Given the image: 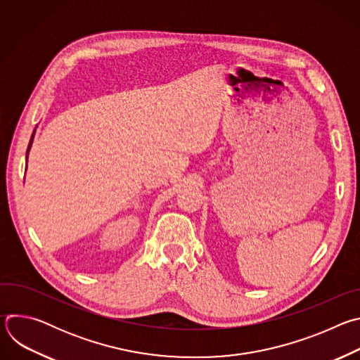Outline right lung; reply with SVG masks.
<instances>
[{
  "instance_id": "add662e5",
  "label": "right lung",
  "mask_w": 360,
  "mask_h": 360,
  "mask_svg": "<svg viewBox=\"0 0 360 360\" xmlns=\"http://www.w3.org/2000/svg\"><path fill=\"white\" fill-rule=\"evenodd\" d=\"M35 132V131H34ZM32 136H34V134H32ZM32 136H31V141H30V145H28V149H27V155H28V150H30V148H31V143H32Z\"/></svg>"
}]
</instances>
